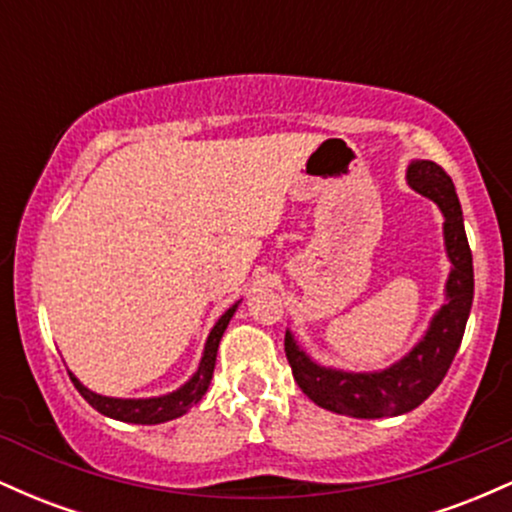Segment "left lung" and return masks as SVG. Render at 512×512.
I'll return each instance as SVG.
<instances>
[{
	"instance_id": "obj_1",
	"label": "left lung",
	"mask_w": 512,
	"mask_h": 512,
	"mask_svg": "<svg viewBox=\"0 0 512 512\" xmlns=\"http://www.w3.org/2000/svg\"><path fill=\"white\" fill-rule=\"evenodd\" d=\"M407 182L414 192L431 199L443 214L445 255L450 274L445 281V303L433 313L424 337L399 361L383 370H342L322 366L303 351L291 330H286L284 349L293 378L317 407L356 419L399 416L419 407L443 383L452 358L460 349L464 327L474 298V267L460 199L445 170L433 161H411Z\"/></svg>"
}]
</instances>
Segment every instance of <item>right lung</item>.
<instances>
[{
    "label": "right lung",
    "instance_id": "1",
    "mask_svg": "<svg viewBox=\"0 0 512 512\" xmlns=\"http://www.w3.org/2000/svg\"><path fill=\"white\" fill-rule=\"evenodd\" d=\"M238 305H240V301L233 303L231 308H228L226 313L216 320V325L211 327L207 344H204L202 361H199V366L195 373H192V378L187 380L185 385H180L178 390L168 392V395L129 397V399L105 397V395H98V392L88 390V387L81 383L79 378H76L72 370H69V378H72V383L76 390H79V395L84 397L93 409L101 411L103 416H110V419H115V421L151 426V424H163V421L178 419V416L187 414V411L195 407L199 399L204 397V392L209 390L211 375H214V366H216V351H219L223 332H226L231 317L236 315Z\"/></svg>",
    "mask_w": 512,
    "mask_h": 512
}]
</instances>
